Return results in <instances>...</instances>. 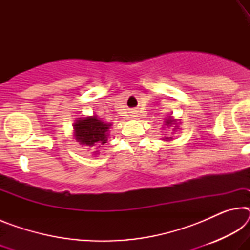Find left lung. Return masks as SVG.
<instances>
[{
	"instance_id": "obj_1",
	"label": "left lung",
	"mask_w": 250,
	"mask_h": 250,
	"mask_svg": "<svg viewBox=\"0 0 250 250\" xmlns=\"http://www.w3.org/2000/svg\"><path fill=\"white\" fill-rule=\"evenodd\" d=\"M177 120L176 119H173V118L172 117H170V118H168V119H166V125H167V126H171V125H177V122H176ZM176 126H174V128L175 129H177L176 128ZM164 140H166V141H170V140H172V137H170V138H166V139H164Z\"/></svg>"
}]
</instances>
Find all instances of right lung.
<instances>
[{"label":"right lung","instance_id":"obj_1","mask_svg":"<svg viewBox=\"0 0 250 250\" xmlns=\"http://www.w3.org/2000/svg\"><path fill=\"white\" fill-rule=\"evenodd\" d=\"M111 125L110 122H104L98 119L97 116L78 118L74 124L75 139L80 145L87 146L104 145L108 140Z\"/></svg>","mask_w":250,"mask_h":250}]
</instances>
